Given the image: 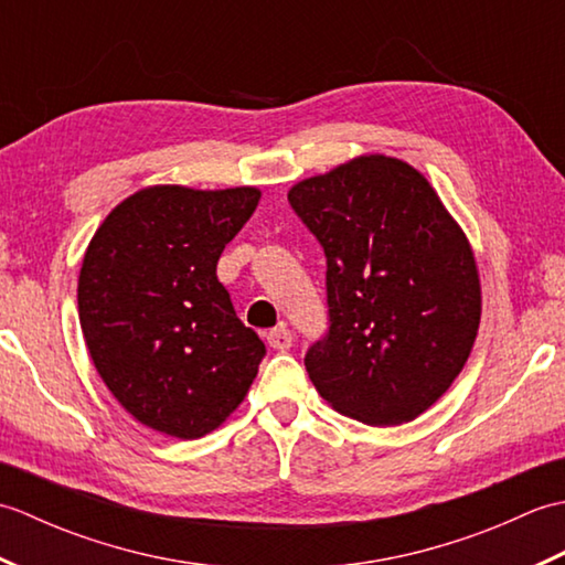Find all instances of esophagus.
<instances>
[{
	"instance_id": "34e87169",
	"label": "esophagus",
	"mask_w": 565,
	"mask_h": 565,
	"mask_svg": "<svg viewBox=\"0 0 565 565\" xmlns=\"http://www.w3.org/2000/svg\"><path fill=\"white\" fill-rule=\"evenodd\" d=\"M267 342H269V347H274V350L286 352V350H291V344H294V334H291V330L286 328V326H281V328H274V330H269V332H267Z\"/></svg>"
}]
</instances>
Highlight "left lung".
<instances>
[{
    "label": "left lung",
    "mask_w": 565,
    "mask_h": 565,
    "mask_svg": "<svg viewBox=\"0 0 565 565\" xmlns=\"http://www.w3.org/2000/svg\"><path fill=\"white\" fill-rule=\"evenodd\" d=\"M326 249L330 328L306 371L359 423H411L461 374L481 322L463 231L415 167L362 154L289 191Z\"/></svg>",
    "instance_id": "8db88e82"
}]
</instances>
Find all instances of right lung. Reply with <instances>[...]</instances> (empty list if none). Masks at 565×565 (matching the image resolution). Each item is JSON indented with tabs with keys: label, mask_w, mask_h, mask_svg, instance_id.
Returning <instances> with one entry per match:
<instances>
[{
	"label": "right lung",
	"mask_w": 565,
	"mask_h": 565,
	"mask_svg": "<svg viewBox=\"0 0 565 565\" xmlns=\"http://www.w3.org/2000/svg\"><path fill=\"white\" fill-rule=\"evenodd\" d=\"M259 189L160 184L118 203L84 252V342L114 398L138 423L199 439L243 403L267 354L215 276Z\"/></svg>",
	"instance_id": "right-lung-1"
}]
</instances>
